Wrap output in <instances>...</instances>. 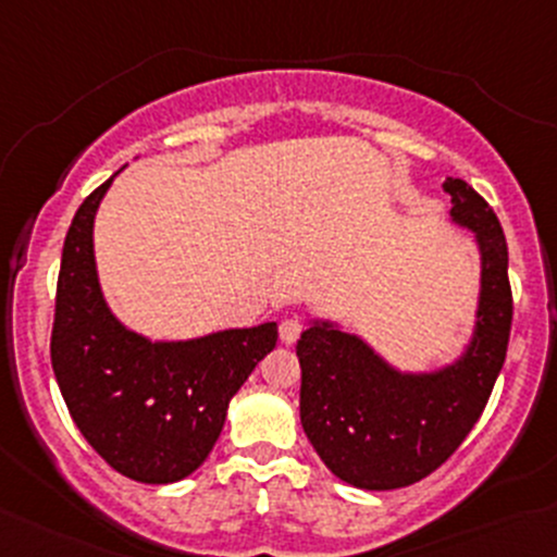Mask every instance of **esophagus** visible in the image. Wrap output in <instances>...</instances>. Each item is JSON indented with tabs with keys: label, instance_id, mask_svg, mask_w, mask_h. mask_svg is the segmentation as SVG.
I'll list each match as a JSON object with an SVG mask.
<instances>
[{
	"label": "esophagus",
	"instance_id": "34e87169",
	"mask_svg": "<svg viewBox=\"0 0 557 557\" xmlns=\"http://www.w3.org/2000/svg\"><path fill=\"white\" fill-rule=\"evenodd\" d=\"M304 330V320L301 317H288V320L280 322V338H283V344H296L298 335H301Z\"/></svg>",
	"mask_w": 557,
	"mask_h": 557
}]
</instances>
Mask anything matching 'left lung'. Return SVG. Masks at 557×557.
I'll use <instances>...</instances> for the list:
<instances>
[{
    "instance_id": "1",
    "label": "left lung",
    "mask_w": 557,
    "mask_h": 557,
    "mask_svg": "<svg viewBox=\"0 0 557 557\" xmlns=\"http://www.w3.org/2000/svg\"><path fill=\"white\" fill-rule=\"evenodd\" d=\"M451 216L479 235L484 274L475 341L436 375H399L354 335L311 325L298 338L301 425L346 484L386 492L418 484L455 455L479 423L512 325L507 243L492 206L468 182L447 180Z\"/></svg>"
}]
</instances>
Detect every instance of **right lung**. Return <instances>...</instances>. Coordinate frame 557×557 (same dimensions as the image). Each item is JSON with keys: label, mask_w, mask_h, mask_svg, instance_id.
<instances>
[{"label": "right lung", "mask_w": 557, "mask_h": 557, "mask_svg": "<svg viewBox=\"0 0 557 557\" xmlns=\"http://www.w3.org/2000/svg\"><path fill=\"white\" fill-rule=\"evenodd\" d=\"M102 182L84 198L60 261L52 370L89 447L143 484H171L200 468L216 444L230 399L277 344V325L224 330L185 344H150L113 320L91 253Z\"/></svg>", "instance_id": "1"}]
</instances>
